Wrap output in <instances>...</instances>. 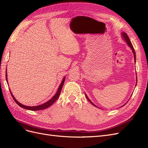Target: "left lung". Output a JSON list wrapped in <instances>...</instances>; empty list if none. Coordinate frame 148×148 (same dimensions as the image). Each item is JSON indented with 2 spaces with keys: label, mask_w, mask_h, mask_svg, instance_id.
<instances>
[{
  "label": "left lung",
  "mask_w": 148,
  "mask_h": 148,
  "mask_svg": "<svg viewBox=\"0 0 148 148\" xmlns=\"http://www.w3.org/2000/svg\"><path fill=\"white\" fill-rule=\"evenodd\" d=\"M122 35H123V38H124V39L125 40V41H126V42L127 43V45L130 46V47L132 49V51H133V53H134V60H135V50H134V47H133V46H132V42H131V41H130V39H129V36H127V35L125 34V33H123V34H122ZM85 96H86V99L88 100V101L91 103V104H92L94 106H96V107H97L96 106H95L93 103H92L90 99H89V98L87 97V96L85 95Z\"/></svg>",
  "instance_id": "8db88e82"
}]
</instances>
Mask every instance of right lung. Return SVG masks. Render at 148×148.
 Here are the masks:
<instances>
[{"label": "right lung", "mask_w": 148, "mask_h": 148, "mask_svg": "<svg viewBox=\"0 0 148 148\" xmlns=\"http://www.w3.org/2000/svg\"><path fill=\"white\" fill-rule=\"evenodd\" d=\"M6 80H7V73L6 72ZM64 79L65 78H64L62 80V82L61 83V84H60L59 88H58V90L57 92V93L55 95V96L52 98V99H51L50 100H49V101H47V102L43 103V104L42 105H40V106H34V107H29V106H24L23 104H21V103H19L17 100H16L15 98L14 97L13 95H12V92H11L10 90V93L11 95H12V97L13 98L14 101H15V102L17 103V104L20 106L22 108H25V109H27V110H34V111H36V110H43V109H45V108H48L49 107H50L51 105H52L53 103L56 102L57 101V99L58 98V97L60 96V92H61V91H62V87H63V85L64 84Z\"/></svg>", "instance_id": "1"}]
</instances>
